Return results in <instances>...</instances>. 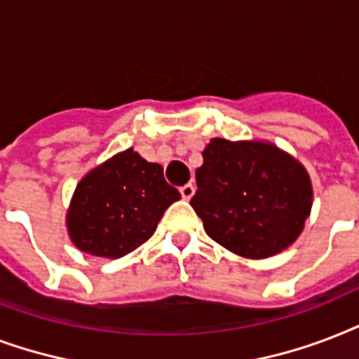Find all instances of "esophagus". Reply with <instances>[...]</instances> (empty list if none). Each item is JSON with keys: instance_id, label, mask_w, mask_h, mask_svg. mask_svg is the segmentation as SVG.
<instances>
[{"instance_id": "34e87169", "label": "esophagus", "mask_w": 359, "mask_h": 359, "mask_svg": "<svg viewBox=\"0 0 359 359\" xmlns=\"http://www.w3.org/2000/svg\"><path fill=\"white\" fill-rule=\"evenodd\" d=\"M180 193H182V196L185 200H191V198H193V194H194V185H193V183H187V185H183V187L180 189Z\"/></svg>"}]
</instances>
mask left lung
I'll return each instance as SVG.
<instances>
[{
	"instance_id": "obj_1",
	"label": "left lung",
	"mask_w": 359,
	"mask_h": 359,
	"mask_svg": "<svg viewBox=\"0 0 359 359\" xmlns=\"http://www.w3.org/2000/svg\"><path fill=\"white\" fill-rule=\"evenodd\" d=\"M191 205L205 234L238 257L269 258L292 245L313 208L309 172L266 140L211 138Z\"/></svg>"
}]
</instances>
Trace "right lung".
Returning <instances> with one entry per match:
<instances>
[{
	"mask_svg": "<svg viewBox=\"0 0 359 359\" xmlns=\"http://www.w3.org/2000/svg\"><path fill=\"white\" fill-rule=\"evenodd\" d=\"M180 198L163 166L129 148L80 180L67 208V232L86 255L121 258L154 236L166 208Z\"/></svg>",
	"mask_w": 359,
	"mask_h": 359,
	"instance_id": "obj_1",
	"label": "right lung"
}]
</instances>
